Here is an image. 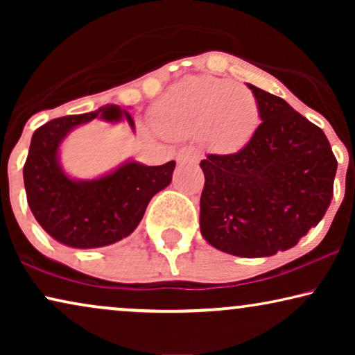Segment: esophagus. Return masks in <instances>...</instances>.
Listing matches in <instances>:
<instances>
[{"instance_id":"esophagus-1","label":"esophagus","mask_w":355,"mask_h":355,"mask_svg":"<svg viewBox=\"0 0 355 355\" xmlns=\"http://www.w3.org/2000/svg\"><path fill=\"white\" fill-rule=\"evenodd\" d=\"M176 159H178L179 164L189 163V162H197L198 153L196 152V150H192V148H182V150H179V152H178Z\"/></svg>"}]
</instances>
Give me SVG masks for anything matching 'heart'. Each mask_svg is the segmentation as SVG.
<instances>
[{"instance_id": "1", "label": "heart", "mask_w": 355, "mask_h": 355, "mask_svg": "<svg viewBox=\"0 0 355 355\" xmlns=\"http://www.w3.org/2000/svg\"><path fill=\"white\" fill-rule=\"evenodd\" d=\"M259 119V101L250 90L213 77L181 82L150 111V123L162 137H202L223 152L244 147L254 135Z\"/></svg>"}]
</instances>
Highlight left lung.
I'll use <instances>...</instances> for the list:
<instances>
[{
	"label": "left lung",
	"instance_id": "8db88e82",
	"mask_svg": "<svg viewBox=\"0 0 355 355\" xmlns=\"http://www.w3.org/2000/svg\"><path fill=\"white\" fill-rule=\"evenodd\" d=\"M247 87L261 124L239 152L200 162V232L218 250L257 259L291 249L322 221L338 162L318 125L279 96Z\"/></svg>",
	"mask_w": 355,
	"mask_h": 355
}]
</instances>
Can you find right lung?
Returning <instances> with one entry per match:
<instances>
[{
  "mask_svg": "<svg viewBox=\"0 0 355 355\" xmlns=\"http://www.w3.org/2000/svg\"><path fill=\"white\" fill-rule=\"evenodd\" d=\"M106 123L134 119L118 105H105L85 114L48 121L32 135L24 164L28 207L43 230L74 249L114 244L139 226L155 193L169 186L176 162L145 166L129 159L96 179H74L62 171L60 147L67 134L92 119Z\"/></svg>",
  "mask_w": 355,
  "mask_h": 355,
  "instance_id": "add662e5",
  "label": "right lung"
}]
</instances>
